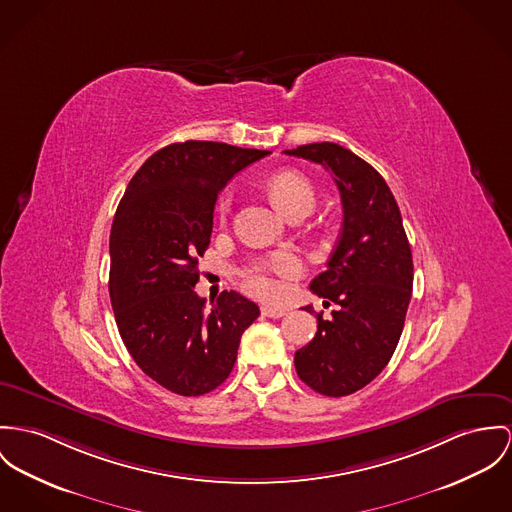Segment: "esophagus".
<instances>
[{
    "label": "esophagus",
    "mask_w": 512,
    "mask_h": 512,
    "mask_svg": "<svg viewBox=\"0 0 512 512\" xmlns=\"http://www.w3.org/2000/svg\"><path fill=\"white\" fill-rule=\"evenodd\" d=\"M261 314L265 315V317L278 319V317L286 315V310H282V308H271V306H263V308H261Z\"/></svg>",
    "instance_id": "obj_1"
}]
</instances>
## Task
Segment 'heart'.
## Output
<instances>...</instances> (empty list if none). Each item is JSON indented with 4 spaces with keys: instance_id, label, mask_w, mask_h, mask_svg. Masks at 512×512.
I'll return each mask as SVG.
<instances>
[{
    "instance_id": "obj_1",
    "label": "heart",
    "mask_w": 512,
    "mask_h": 512,
    "mask_svg": "<svg viewBox=\"0 0 512 512\" xmlns=\"http://www.w3.org/2000/svg\"><path fill=\"white\" fill-rule=\"evenodd\" d=\"M265 191L271 198V202L286 218H294L298 214L308 216L314 210V185L308 177H304L298 171L275 173L273 177H269ZM230 208H232V191H224L216 202L218 218L224 220ZM300 271H302V265L296 255L288 251H276L273 255L245 267L241 271V278L247 292L263 300H273L280 296L284 288V280L296 278L300 275Z\"/></svg>"
}]
</instances>
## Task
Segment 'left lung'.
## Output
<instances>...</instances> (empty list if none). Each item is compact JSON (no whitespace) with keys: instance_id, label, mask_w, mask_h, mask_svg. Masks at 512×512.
<instances>
[{"instance_id":"8db88e82","label":"left lung","mask_w":512,"mask_h":512,"mask_svg":"<svg viewBox=\"0 0 512 512\" xmlns=\"http://www.w3.org/2000/svg\"><path fill=\"white\" fill-rule=\"evenodd\" d=\"M284 154L331 171L343 202L337 247L310 284L323 306L339 308L331 319L317 314L314 339L294 354L296 372L317 394L351 395L386 368L399 343L413 290L411 247L394 195L370 163L333 142Z\"/></svg>"}]
</instances>
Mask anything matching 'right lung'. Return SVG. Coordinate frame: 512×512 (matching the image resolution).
Here are the masks:
<instances>
[{
    "instance_id": "obj_1",
    "label": "right lung",
    "mask_w": 512,
    "mask_h": 512,
    "mask_svg": "<svg viewBox=\"0 0 512 512\" xmlns=\"http://www.w3.org/2000/svg\"><path fill=\"white\" fill-rule=\"evenodd\" d=\"M267 150L187 140L161 148L130 179L111 228L109 294L118 333L146 376L173 394L204 395L232 372L259 308L224 290L210 314L195 292L214 204Z\"/></svg>"
}]
</instances>
